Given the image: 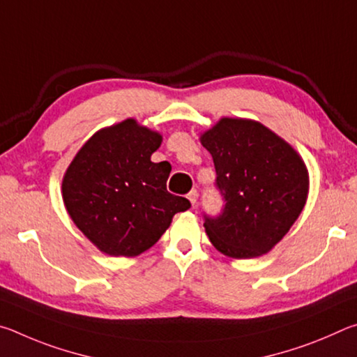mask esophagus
I'll return each mask as SVG.
<instances>
[{"label":"esophagus","instance_id":"34e87169","mask_svg":"<svg viewBox=\"0 0 357 357\" xmlns=\"http://www.w3.org/2000/svg\"><path fill=\"white\" fill-rule=\"evenodd\" d=\"M187 198H189V200H190L192 206H195V204H197V200H198V192H197V190H190V192H189V195H187Z\"/></svg>","mask_w":357,"mask_h":357}]
</instances>
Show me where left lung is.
Segmentation results:
<instances>
[{
	"instance_id": "1",
	"label": "left lung",
	"mask_w": 357,
	"mask_h": 357,
	"mask_svg": "<svg viewBox=\"0 0 357 357\" xmlns=\"http://www.w3.org/2000/svg\"><path fill=\"white\" fill-rule=\"evenodd\" d=\"M213 155L225 206L204 215L217 250L247 259L268 253L293 227L309 195V172L296 153L258 121L222 118L200 137Z\"/></svg>"
}]
</instances>
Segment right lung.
Returning <instances> with one entry per match:
<instances>
[{"mask_svg":"<svg viewBox=\"0 0 357 357\" xmlns=\"http://www.w3.org/2000/svg\"><path fill=\"white\" fill-rule=\"evenodd\" d=\"M162 135L135 119L100 129L70 162L63 202L77 228L112 257H137L153 247L173 215L190 208L167 190L172 167L151 160Z\"/></svg>","mask_w":357,"mask_h":357,"instance_id":"1","label":"right lung"}]
</instances>
